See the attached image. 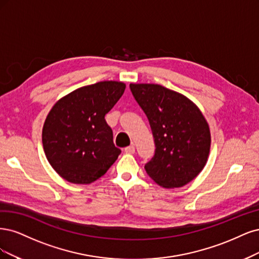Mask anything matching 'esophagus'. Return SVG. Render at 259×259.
I'll list each match as a JSON object with an SVG mask.
<instances>
[{"mask_svg":"<svg viewBox=\"0 0 259 259\" xmlns=\"http://www.w3.org/2000/svg\"><path fill=\"white\" fill-rule=\"evenodd\" d=\"M135 152H136V147L133 144L124 148V153H127V154H135Z\"/></svg>","mask_w":259,"mask_h":259,"instance_id":"1","label":"esophagus"}]
</instances>
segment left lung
Listing matches in <instances>:
<instances>
[{
    "label": "left lung",
    "mask_w": 259,
    "mask_h": 259,
    "mask_svg": "<svg viewBox=\"0 0 259 259\" xmlns=\"http://www.w3.org/2000/svg\"><path fill=\"white\" fill-rule=\"evenodd\" d=\"M151 124L155 155L145 171L164 188L182 187L202 171L211 146L207 121L198 106L177 91L157 84H130Z\"/></svg>",
    "instance_id": "1"
}]
</instances>
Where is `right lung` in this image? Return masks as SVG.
Segmentation results:
<instances>
[{
	"instance_id": "obj_1",
	"label": "right lung",
	"mask_w": 259,
	"mask_h": 259,
	"mask_svg": "<svg viewBox=\"0 0 259 259\" xmlns=\"http://www.w3.org/2000/svg\"><path fill=\"white\" fill-rule=\"evenodd\" d=\"M124 89L121 81H99L72 91L53 106L41 141L48 162L62 179L90 184L117 159L121 151L104 117Z\"/></svg>"
}]
</instances>
